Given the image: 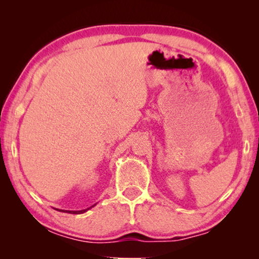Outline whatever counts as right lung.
Segmentation results:
<instances>
[{"mask_svg": "<svg viewBox=\"0 0 259 259\" xmlns=\"http://www.w3.org/2000/svg\"><path fill=\"white\" fill-rule=\"evenodd\" d=\"M93 206H94V205H93ZM93 206H91V207H93ZM91 207L84 208V210H80V211H68V210H62V212H67V213H73V214H80V213H84V212H86L87 210H90ZM59 211H61V210H59Z\"/></svg>", "mask_w": 259, "mask_h": 259, "instance_id": "1", "label": "right lung"}]
</instances>
